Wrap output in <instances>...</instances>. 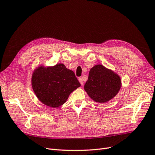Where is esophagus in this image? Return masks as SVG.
Here are the masks:
<instances>
[{
    "instance_id": "esophagus-1",
    "label": "esophagus",
    "mask_w": 155,
    "mask_h": 155,
    "mask_svg": "<svg viewBox=\"0 0 155 155\" xmlns=\"http://www.w3.org/2000/svg\"><path fill=\"white\" fill-rule=\"evenodd\" d=\"M78 81L80 82V83H81V85H84V82H83V79L82 78H78Z\"/></svg>"
}]
</instances>
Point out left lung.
<instances>
[{
  "label": "left lung",
  "instance_id": "left-lung-1",
  "mask_svg": "<svg viewBox=\"0 0 155 155\" xmlns=\"http://www.w3.org/2000/svg\"><path fill=\"white\" fill-rule=\"evenodd\" d=\"M121 82L116 73L98 64L91 69L84 89L91 99L101 104L109 101L117 94Z\"/></svg>",
  "mask_w": 155,
  "mask_h": 155
}]
</instances>
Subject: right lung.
I'll return each instance as SVG.
<instances>
[{
    "label": "right lung",
    "instance_id": "right-lung-1",
    "mask_svg": "<svg viewBox=\"0 0 155 155\" xmlns=\"http://www.w3.org/2000/svg\"><path fill=\"white\" fill-rule=\"evenodd\" d=\"M32 86L40 101L56 108L64 104L81 84L73 71L63 64H57L53 67L38 68L32 74Z\"/></svg>",
    "mask_w": 155,
    "mask_h": 155
}]
</instances>
